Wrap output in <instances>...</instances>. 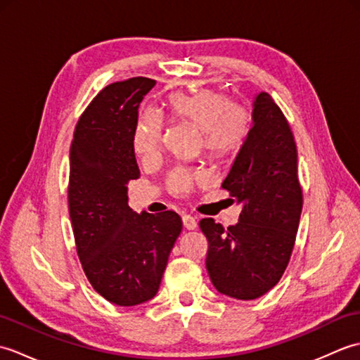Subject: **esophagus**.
<instances>
[{
	"mask_svg": "<svg viewBox=\"0 0 360 360\" xmlns=\"http://www.w3.org/2000/svg\"><path fill=\"white\" fill-rule=\"evenodd\" d=\"M182 223H184V227L186 229H188V231H195L196 229V218L195 217H192V215H182Z\"/></svg>",
	"mask_w": 360,
	"mask_h": 360,
	"instance_id": "1",
	"label": "esophagus"
}]
</instances>
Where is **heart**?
Masks as SVG:
<instances>
[{
	"mask_svg": "<svg viewBox=\"0 0 360 360\" xmlns=\"http://www.w3.org/2000/svg\"><path fill=\"white\" fill-rule=\"evenodd\" d=\"M167 111L172 120H182L201 129L202 147L207 155L224 159L241 150L252 128V114L248 106L233 103L215 89L198 93H173L167 97ZM162 141V120L156 112H143L133 134V147L137 156L151 159L158 155ZM201 174L187 168H174L168 174L167 186L174 195L188 192Z\"/></svg>",
	"mask_w": 360,
	"mask_h": 360,
	"instance_id": "b5f03b06",
	"label": "heart"
}]
</instances>
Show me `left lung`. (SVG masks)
I'll return each mask as SVG.
<instances>
[{"mask_svg":"<svg viewBox=\"0 0 360 360\" xmlns=\"http://www.w3.org/2000/svg\"><path fill=\"white\" fill-rule=\"evenodd\" d=\"M254 125L223 182L243 210L224 229L212 218L200 221L209 241V277L221 294L254 300L280 281L292 254L303 193L297 174L294 134L278 105L257 94Z\"/></svg>","mask_w":360,"mask_h":360,"instance_id":"obj_1","label":"left lung"}]
</instances>
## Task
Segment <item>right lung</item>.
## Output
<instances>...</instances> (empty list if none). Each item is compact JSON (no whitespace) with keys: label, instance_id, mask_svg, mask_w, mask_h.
<instances>
[{"label":"right lung","instance_id":"obj_1","mask_svg":"<svg viewBox=\"0 0 360 360\" xmlns=\"http://www.w3.org/2000/svg\"><path fill=\"white\" fill-rule=\"evenodd\" d=\"M156 80L133 77L105 86L75 125L68 204L75 248L91 286L117 307L156 295L182 231L176 212L136 213L127 186L139 178L133 134L143 96Z\"/></svg>","mask_w":360,"mask_h":360}]
</instances>
